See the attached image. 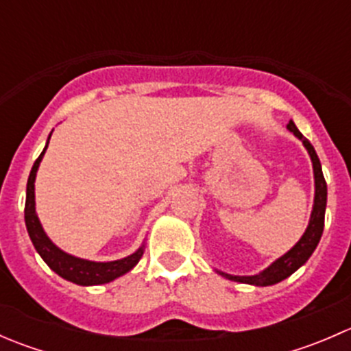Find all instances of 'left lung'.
Segmentation results:
<instances>
[{"label": "left lung", "mask_w": 351, "mask_h": 351, "mask_svg": "<svg viewBox=\"0 0 351 351\" xmlns=\"http://www.w3.org/2000/svg\"><path fill=\"white\" fill-rule=\"evenodd\" d=\"M287 129L293 134L299 141H302V146L306 147L307 154H309L311 162H313V173H314V204L313 210H311L309 224H307L306 231L300 236V239L287 251L285 254H282L280 258L274 261L271 265H268L265 270H261L260 274L254 275H231L226 274V271L215 270L221 277L228 278V280L239 282V284H247L254 287H268L275 285L278 282L285 280L287 277L293 274V271L299 270L302 265H306V261L309 260L311 254L314 253V250L319 244L321 236H323L324 229V212H326V200H328V186L324 182L323 169H321V161L317 158L316 151H314L313 144L299 132V129L295 127V123L290 120L287 123Z\"/></svg>", "instance_id": "obj_1"}]
</instances>
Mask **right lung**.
Wrapping results in <instances>:
<instances>
[{
	"label": "right lung",
	"mask_w": 351,
	"mask_h": 351,
	"mask_svg": "<svg viewBox=\"0 0 351 351\" xmlns=\"http://www.w3.org/2000/svg\"><path fill=\"white\" fill-rule=\"evenodd\" d=\"M52 132L49 134L47 143H45L44 151L37 158V161L32 166L30 176L27 182V200H25V226H27L28 236H30L32 244L40 254L42 260L47 263V267L52 271L62 277L67 282H73L76 285L90 287V285H104L110 284L115 278L122 277V275L129 274L144 254V243L134 251L132 254L120 260L113 261H91L84 260V258L74 256V254L62 251L58 244L52 243L47 232L44 231L38 219L37 210H35V178H37L38 166H40L42 158H44L45 151H47L49 141H51Z\"/></svg>",
	"instance_id": "1"
}]
</instances>
